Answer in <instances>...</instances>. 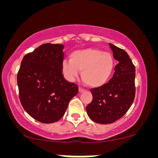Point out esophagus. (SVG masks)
I'll use <instances>...</instances> for the list:
<instances>
[{"label": "esophagus", "instance_id": "obj_1", "mask_svg": "<svg viewBox=\"0 0 158 158\" xmlns=\"http://www.w3.org/2000/svg\"><path fill=\"white\" fill-rule=\"evenodd\" d=\"M85 89H82V88H81V87H79V93H82V92H85Z\"/></svg>", "mask_w": 158, "mask_h": 158}]
</instances>
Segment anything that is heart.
I'll return each instance as SVG.
<instances>
[{
  "label": "heart",
  "instance_id": "1",
  "mask_svg": "<svg viewBox=\"0 0 158 158\" xmlns=\"http://www.w3.org/2000/svg\"><path fill=\"white\" fill-rule=\"evenodd\" d=\"M114 68V60L110 52L101 49H79L69 55V61L62 63V70L68 80L73 81L82 72L84 83L92 88L102 86L109 80Z\"/></svg>",
  "mask_w": 158,
  "mask_h": 158
}]
</instances>
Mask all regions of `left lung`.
<instances>
[{"instance_id": "obj_1", "label": "left lung", "mask_w": 158, "mask_h": 158, "mask_svg": "<svg viewBox=\"0 0 158 158\" xmlns=\"http://www.w3.org/2000/svg\"><path fill=\"white\" fill-rule=\"evenodd\" d=\"M109 46L118 63L107 83L90 89L92 101L86 106L91 120L105 125L121 118L130 109L135 95V66L124 49L111 44Z\"/></svg>"}]
</instances>
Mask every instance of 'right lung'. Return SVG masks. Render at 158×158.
I'll list each match as a JSON object with an SVG mask.
<instances>
[{
  "instance_id": "1",
  "label": "right lung",
  "mask_w": 158,
  "mask_h": 158,
  "mask_svg": "<svg viewBox=\"0 0 158 158\" xmlns=\"http://www.w3.org/2000/svg\"><path fill=\"white\" fill-rule=\"evenodd\" d=\"M62 44H44L23 56L17 73L20 101L35 120L53 123L64 115L78 86L64 79Z\"/></svg>"
}]
</instances>
